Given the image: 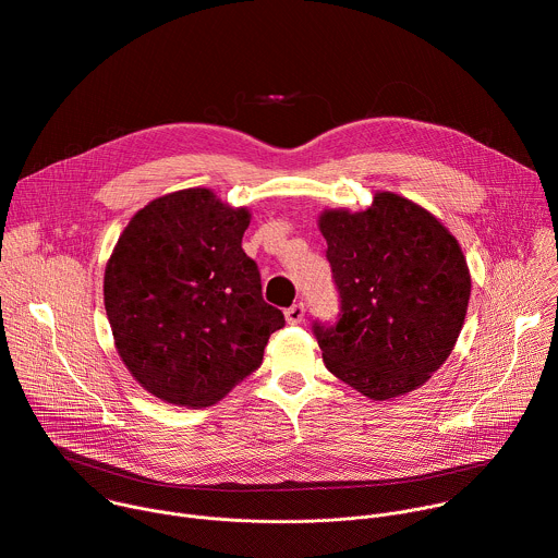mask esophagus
I'll list each match as a JSON object with an SVG mask.
<instances>
[{"label":"esophagus","instance_id":"34e87169","mask_svg":"<svg viewBox=\"0 0 558 558\" xmlns=\"http://www.w3.org/2000/svg\"><path fill=\"white\" fill-rule=\"evenodd\" d=\"M304 313H306V306L302 302H295L289 308H284V317L289 325H300L304 320Z\"/></svg>","mask_w":558,"mask_h":558}]
</instances>
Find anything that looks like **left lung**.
<instances>
[{"mask_svg":"<svg viewBox=\"0 0 558 558\" xmlns=\"http://www.w3.org/2000/svg\"><path fill=\"white\" fill-rule=\"evenodd\" d=\"M340 293L336 325H313L327 368L371 400L430 379L461 333L470 271L457 238L424 207L377 192L366 211L317 220Z\"/></svg>","mask_w":558,"mask_h":558,"instance_id":"obj_1","label":"left lung"}]
</instances>
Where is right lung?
I'll list each match as a JSON object with an SVG mask.
<instances>
[{
	"instance_id": "right-lung-1",
	"label": "right lung",
	"mask_w": 558,
	"mask_h": 558,
	"mask_svg": "<svg viewBox=\"0 0 558 558\" xmlns=\"http://www.w3.org/2000/svg\"><path fill=\"white\" fill-rule=\"evenodd\" d=\"M252 214L192 187L138 209L106 265L104 302L117 351L158 400L211 407L263 364L284 327L243 252Z\"/></svg>"
}]
</instances>
